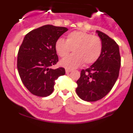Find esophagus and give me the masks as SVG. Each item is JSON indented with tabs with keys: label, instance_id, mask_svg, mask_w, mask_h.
<instances>
[{
	"label": "esophagus",
	"instance_id": "1",
	"mask_svg": "<svg viewBox=\"0 0 133 133\" xmlns=\"http://www.w3.org/2000/svg\"><path fill=\"white\" fill-rule=\"evenodd\" d=\"M71 70H70V69H65L66 73H69V72H71Z\"/></svg>",
	"mask_w": 133,
	"mask_h": 133
}]
</instances>
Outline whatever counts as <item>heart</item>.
<instances>
[{
    "label": "heart",
    "mask_w": 133,
    "mask_h": 133,
    "mask_svg": "<svg viewBox=\"0 0 133 133\" xmlns=\"http://www.w3.org/2000/svg\"><path fill=\"white\" fill-rule=\"evenodd\" d=\"M55 48L61 58L67 56L73 49L74 54L63 58L61 64L66 69H75L83 63L88 65L97 62L102 54L103 44L98 36L76 30L68 34L66 41L58 38L55 43Z\"/></svg>",
    "instance_id": "heart-1"
}]
</instances>
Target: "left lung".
<instances>
[{"label":"left lung","mask_w":133,"mask_h":133,"mask_svg":"<svg viewBox=\"0 0 133 133\" xmlns=\"http://www.w3.org/2000/svg\"><path fill=\"white\" fill-rule=\"evenodd\" d=\"M103 49L100 58L89 68L81 71L76 92L85 101H97L113 87L119 75L121 55L117 43L108 35L97 30Z\"/></svg>","instance_id":"obj_1"}]
</instances>
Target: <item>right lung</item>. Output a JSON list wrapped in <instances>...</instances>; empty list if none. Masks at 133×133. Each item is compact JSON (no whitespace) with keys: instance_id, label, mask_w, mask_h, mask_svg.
Returning <instances> with one entry per match:
<instances>
[{"instance_id":"obj_1","label":"right lung","mask_w":133,"mask_h":133,"mask_svg":"<svg viewBox=\"0 0 133 133\" xmlns=\"http://www.w3.org/2000/svg\"><path fill=\"white\" fill-rule=\"evenodd\" d=\"M67 30L66 27L47 24L24 36L18 52L17 69L23 84L32 95L49 96L53 92L55 80L65 74L64 68L50 66L58 61L55 43Z\"/></svg>"}]
</instances>
